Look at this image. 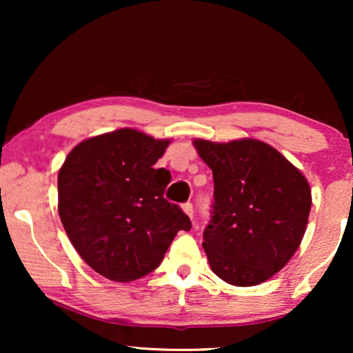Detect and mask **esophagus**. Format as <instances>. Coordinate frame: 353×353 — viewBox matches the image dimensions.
Wrapping results in <instances>:
<instances>
[{
	"instance_id": "esophagus-1",
	"label": "esophagus",
	"mask_w": 353,
	"mask_h": 353,
	"mask_svg": "<svg viewBox=\"0 0 353 353\" xmlns=\"http://www.w3.org/2000/svg\"><path fill=\"white\" fill-rule=\"evenodd\" d=\"M183 212L190 216V219H192V215H194V209H192V204L191 202H186V204H183Z\"/></svg>"
}]
</instances>
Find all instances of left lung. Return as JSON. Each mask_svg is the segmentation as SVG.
I'll return each instance as SVG.
<instances>
[{
  "label": "left lung",
  "mask_w": 353,
  "mask_h": 353,
  "mask_svg": "<svg viewBox=\"0 0 353 353\" xmlns=\"http://www.w3.org/2000/svg\"><path fill=\"white\" fill-rule=\"evenodd\" d=\"M192 144L214 173V210L202 243L212 272L241 288L267 281L305 234L312 207L307 178L259 139Z\"/></svg>",
  "instance_id": "left-lung-1"
}]
</instances>
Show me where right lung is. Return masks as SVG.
<instances>
[{"instance_id":"right-lung-1","label":"right lung","mask_w":353,"mask_h":353,"mask_svg":"<svg viewBox=\"0 0 353 353\" xmlns=\"http://www.w3.org/2000/svg\"><path fill=\"white\" fill-rule=\"evenodd\" d=\"M170 139L120 128L77 144L57 175V210L80 257L104 278L128 283L161 265L191 221L163 197L170 172L154 168Z\"/></svg>"}]
</instances>
